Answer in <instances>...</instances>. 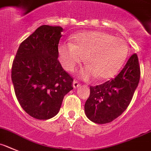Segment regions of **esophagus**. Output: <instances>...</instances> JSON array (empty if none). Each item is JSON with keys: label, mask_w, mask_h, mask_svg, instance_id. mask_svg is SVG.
I'll return each mask as SVG.
<instances>
[{"label": "esophagus", "mask_w": 151, "mask_h": 151, "mask_svg": "<svg viewBox=\"0 0 151 151\" xmlns=\"http://www.w3.org/2000/svg\"><path fill=\"white\" fill-rule=\"evenodd\" d=\"M81 86V84L77 82V81H74V82H73V87H74V89H77V88H78L79 86Z\"/></svg>", "instance_id": "esophagus-1"}]
</instances>
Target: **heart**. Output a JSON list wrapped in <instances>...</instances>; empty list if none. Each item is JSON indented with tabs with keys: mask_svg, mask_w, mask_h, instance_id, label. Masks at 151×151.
<instances>
[{
	"mask_svg": "<svg viewBox=\"0 0 151 151\" xmlns=\"http://www.w3.org/2000/svg\"><path fill=\"white\" fill-rule=\"evenodd\" d=\"M128 53L123 39L102 32L79 34L74 43H62L59 47V59L66 70L73 71L85 60L88 65L80 71V77L88 81L111 78L119 71Z\"/></svg>",
	"mask_w": 151,
	"mask_h": 151,
	"instance_id": "heart-1",
	"label": "heart"
}]
</instances>
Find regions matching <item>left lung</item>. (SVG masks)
I'll return each mask as SVG.
<instances>
[{
	"mask_svg": "<svg viewBox=\"0 0 151 151\" xmlns=\"http://www.w3.org/2000/svg\"><path fill=\"white\" fill-rule=\"evenodd\" d=\"M138 55L133 54L114 79L90 86L84 106L86 116L93 123L104 124L121 115L131 101L140 80Z\"/></svg>",
	"mask_w": 151,
	"mask_h": 151,
	"instance_id": "1",
	"label": "left lung"
}]
</instances>
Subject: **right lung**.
<instances>
[{
  "mask_svg": "<svg viewBox=\"0 0 151 151\" xmlns=\"http://www.w3.org/2000/svg\"><path fill=\"white\" fill-rule=\"evenodd\" d=\"M63 28L41 25L20 44L12 66V81L19 103L37 119L59 113L62 101L73 89V79L58 60Z\"/></svg>",
  "mask_w": 151,
  "mask_h": 151,
  "instance_id": "obj_1",
  "label": "right lung"
}]
</instances>
